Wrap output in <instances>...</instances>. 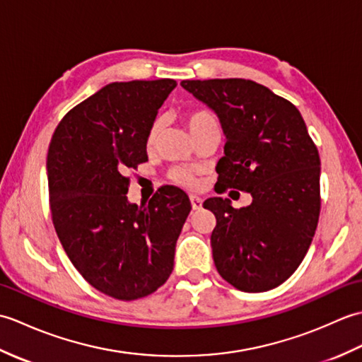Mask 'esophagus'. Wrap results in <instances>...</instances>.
I'll return each instance as SVG.
<instances>
[{
    "instance_id": "1",
    "label": "esophagus",
    "mask_w": 362,
    "mask_h": 362,
    "mask_svg": "<svg viewBox=\"0 0 362 362\" xmlns=\"http://www.w3.org/2000/svg\"><path fill=\"white\" fill-rule=\"evenodd\" d=\"M189 201H191V206H193V210H201L202 209V199L201 197L189 196Z\"/></svg>"
}]
</instances>
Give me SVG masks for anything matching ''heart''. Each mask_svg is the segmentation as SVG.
I'll list each match as a JSON object with an SVG mask.
<instances>
[{"mask_svg": "<svg viewBox=\"0 0 362 362\" xmlns=\"http://www.w3.org/2000/svg\"><path fill=\"white\" fill-rule=\"evenodd\" d=\"M210 121H216V119H214L213 115L209 113V112H194V113H191L189 117H188V119H187L188 127H189L191 132H194V130L199 126H202V124H205V122H210ZM160 129H161V121L157 119L156 122H153L151 130H149V135H148V143L149 144H152L153 141H156V138H157V135L160 132ZM171 179L174 182L179 183V185H182V187H187V188H194L196 187L194 175L191 174L189 171H187V169H183V168L173 169V171H171Z\"/></svg>", "mask_w": 362, "mask_h": 362, "instance_id": "1", "label": "heart"}]
</instances>
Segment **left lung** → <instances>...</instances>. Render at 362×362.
<instances>
[{"instance_id": "8db88e82", "label": "left lung", "mask_w": 362, "mask_h": 362, "mask_svg": "<svg viewBox=\"0 0 362 362\" xmlns=\"http://www.w3.org/2000/svg\"><path fill=\"white\" fill-rule=\"evenodd\" d=\"M216 113L226 136L219 189L247 191L252 204L204 202L216 216L213 259L224 280L244 292L286 281L302 263L320 211V160L302 115L286 99L253 81H182Z\"/></svg>"}]
</instances>
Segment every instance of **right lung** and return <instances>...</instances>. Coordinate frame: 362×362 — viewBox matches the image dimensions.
Masks as SVG:
<instances>
[{"mask_svg":"<svg viewBox=\"0 0 362 362\" xmlns=\"http://www.w3.org/2000/svg\"><path fill=\"white\" fill-rule=\"evenodd\" d=\"M173 79L112 82L60 121L48 151L51 214L60 243L91 286L118 300L152 294L171 275L191 210L161 187L148 204L127 199V169L148 161L149 130Z\"/></svg>","mask_w":362,"mask_h":362,"instance_id":"right-lung-1","label":"right lung"}]
</instances>
